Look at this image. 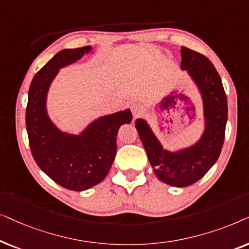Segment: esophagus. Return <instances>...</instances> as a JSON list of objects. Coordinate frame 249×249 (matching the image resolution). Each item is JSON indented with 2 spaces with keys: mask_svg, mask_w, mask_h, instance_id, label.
<instances>
[{
  "mask_svg": "<svg viewBox=\"0 0 249 249\" xmlns=\"http://www.w3.org/2000/svg\"><path fill=\"white\" fill-rule=\"evenodd\" d=\"M131 111H132V114H133V117L138 118L139 116L142 115V112H143V108H142L141 105L133 104L131 106Z\"/></svg>",
  "mask_w": 249,
  "mask_h": 249,
  "instance_id": "34e87169",
  "label": "esophagus"
}]
</instances>
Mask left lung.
<instances>
[{"label": "left lung", "mask_w": 249, "mask_h": 249, "mask_svg": "<svg viewBox=\"0 0 249 249\" xmlns=\"http://www.w3.org/2000/svg\"><path fill=\"white\" fill-rule=\"evenodd\" d=\"M181 68L189 72L199 88L204 101L205 132L190 148L171 152L163 149L143 119L135 122L155 174L164 183L188 187L200 180L217 160L223 147L228 121V102L221 77L213 66L199 52L181 48Z\"/></svg>", "instance_id": "left-lung-1"}]
</instances>
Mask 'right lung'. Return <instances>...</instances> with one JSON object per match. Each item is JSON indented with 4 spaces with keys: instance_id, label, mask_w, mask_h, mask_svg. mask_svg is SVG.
Wrapping results in <instances>:
<instances>
[{
    "instance_id": "1",
    "label": "right lung",
    "mask_w": 249,
    "mask_h": 249,
    "mask_svg": "<svg viewBox=\"0 0 249 249\" xmlns=\"http://www.w3.org/2000/svg\"><path fill=\"white\" fill-rule=\"evenodd\" d=\"M91 46L66 49L39 69L33 78L26 108V128L33 158L55 183L83 191L104 180L114 161L118 128L130 124V109L104 116L91 123L82 134L62 133L50 121L46 94L59 69L77 61Z\"/></svg>"
}]
</instances>
